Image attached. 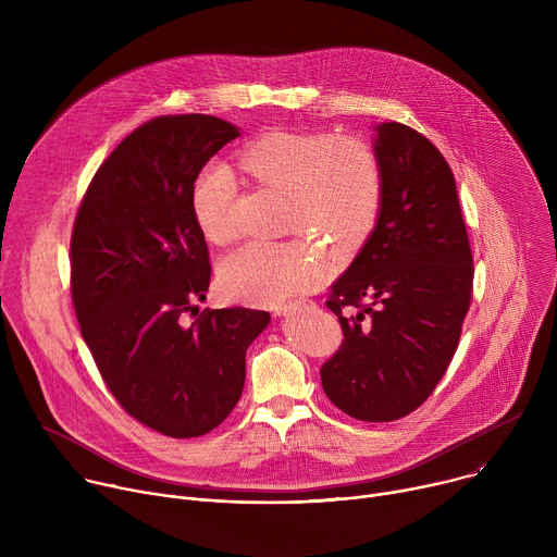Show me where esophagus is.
<instances>
[{
    "instance_id": "1",
    "label": "esophagus",
    "mask_w": 557,
    "mask_h": 557,
    "mask_svg": "<svg viewBox=\"0 0 557 557\" xmlns=\"http://www.w3.org/2000/svg\"><path fill=\"white\" fill-rule=\"evenodd\" d=\"M297 306L295 304H288V306H280V308H275V314H288V312H293Z\"/></svg>"
}]
</instances>
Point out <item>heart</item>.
I'll return each instance as SVG.
<instances>
[{
	"label": "heart",
	"mask_w": 557,
	"mask_h": 557,
	"mask_svg": "<svg viewBox=\"0 0 557 557\" xmlns=\"http://www.w3.org/2000/svg\"><path fill=\"white\" fill-rule=\"evenodd\" d=\"M235 165L251 181L286 196L284 226L335 253H355L376 226L383 205V168L374 147L350 134L271 129L235 151ZM235 178L207 165L191 183L189 205L213 245L235 237L231 205ZM329 273L322 253L297 243H249L218 269L224 295L260 306H282Z\"/></svg>",
	"instance_id": "obj_1"
}]
</instances>
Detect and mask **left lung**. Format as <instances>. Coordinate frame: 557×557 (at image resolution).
I'll use <instances>...</instances> for the list:
<instances>
[{
  "instance_id": "1",
  "label": "left lung",
  "mask_w": 557,
  "mask_h": 557,
  "mask_svg": "<svg viewBox=\"0 0 557 557\" xmlns=\"http://www.w3.org/2000/svg\"><path fill=\"white\" fill-rule=\"evenodd\" d=\"M376 132L383 205L370 240L329 293L344 339L320 370L329 399L368 423L404 419L428 401L458 348L473 293L445 156L404 123Z\"/></svg>"
}]
</instances>
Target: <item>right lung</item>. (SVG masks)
Returning <instances> with one entry per match:
<instances>
[{
  "label": "right lung",
  "instance_id": "obj_1",
  "mask_svg": "<svg viewBox=\"0 0 557 557\" xmlns=\"http://www.w3.org/2000/svg\"><path fill=\"white\" fill-rule=\"evenodd\" d=\"M237 127L207 114L156 116L106 158L70 237V293L84 342L138 423L172 438L218 428L240 401L249 344L271 314L205 308L209 249L189 194Z\"/></svg>",
  "mask_w": 557,
  "mask_h": 557
}]
</instances>
